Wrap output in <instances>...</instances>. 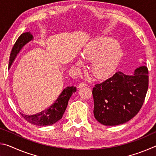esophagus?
<instances>
[{
	"instance_id": "1",
	"label": "esophagus",
	"mask_w": 156,
	"mask_h": 156,
	"mask_svg": "<svg viewBox=\"0 0 156 156\" xmlns=\"http://www.w3.org/2000/svg\"><path fill=\"white\" fill-rule=\"evenodd\" d=\"M86 86H87V84L86 83H80V84H78V88H83V87H86Z\"/></svg>"
}]
</instances>
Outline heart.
Listing matches in <instances>:
<instances>
[{
    "label": "heart",
    "instance_id": "b5f03b06",
    "mask_svg": "<svg viewBox=\"0 0 156 156\" xmlns=\"http://www.w3.org/2000/svg\"><path fill=\"white\" fill-rule=\"evenodd\" d=\"M81 55L87 60L94 59L91 66L92 73L98 78H104L117 68L122 58V51L113 39L96 37L84 46ZM76 64L80 66L83 62L78 59Z\"/></svg>",
    "mask_w": 156,
    "mask_h": 156
}]
</instances>
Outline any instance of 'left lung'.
<instances>
[{
	"mask_svg": "<svg viewBox=\"0 0 156 156\" xmlns=\"http://www.w3.org/2000/svg\"><path fill=\"white\" fill-rule=\"evenodd\" d=\"M149 86L148 69L141 66L133 75L118 72L93 88L94 114L102 125L115 126L132 119L140 110Z\"/></svg>",
	"mask_w": 156,
	"mask_h": 156,
	"instance_id": "1",
	"label": "left lung"
}]
</instances>
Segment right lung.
<instances>
[{
  "label": "right lung",
  "instance_id": "obj_1",
  "mask_svg": "<svg viewBox=\"0 0 156 156\" xmlns=\"http://www.w3.org/2000/svg\"><path fill=\"white\" fill-rule=\"evenodd\" d=\"M33 40L34 37L30 32L23 33L18 37L10 54L9 68L11 67L12 63L14 62L20 50L24 47L25 44ZM76 91V87H67L62 91L54 103L50 106L49 109L44 110L36 115H27L20 113L21 115L27 122L34 125L42 126L51 125L61 119L67 107L69 100Z\"/></svg>",
  "mask_w": 156,
  "mask_h": 156
}]
</instances>
